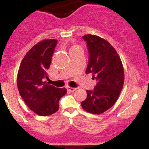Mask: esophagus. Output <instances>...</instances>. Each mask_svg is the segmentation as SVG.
Here are the masks:
<instances>
[{
    "label": "esophagus",
    "mask_w": 149,
    "mask_h": 149,
    "mask_svg": "<svg viewBox=\"0 0 149 149\" xmlns=\"http://www.w3.org/2000/svg\"><path fill=\"white\" fill-rule=\"evenodd\" d=\"M67 88L69 91H70V92H73V91H75L76 89H77L76 88H73V87H70V86H68Z\"/></svg>",
    "instance_id": "esophagus-1"
}]
</instances>
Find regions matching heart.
Wrapping results in <instances>:
<instances>
[{
    "mask_svg": "<svg viewBox=\"0 0 149 149\" xmlns=\"http://www.w3.org/2000/svg\"><path fill=\"white\" fill-rule=\"evenodd\" d=\"M75 47H78V46H74V47H72V49H73V48H75Z\"/></svg>",
    "mask_w": 149,
    "mask_h": 149,
    "instance_id": "1",
    "label": "heart"
}]
</instances>
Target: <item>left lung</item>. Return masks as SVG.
<instances>
[{"label":"left lung","instance_id":"left-lung-1","mask_svg":"<svg viewBox=\"0 0 149 149\" xmlns=\"http://www.w3.org/2000/svg\"><path fill=\"white\" fill-rule=\"evenodd\" d=\"M82 38L89 54L86 73H92L97 83L93 90H86L87 97L81 106L86 112L99 115L118 100L124 83V70L118 52L107 40L92 34Z\"/></svg>","mask_w":149,"mask_h":149}]
</instances>
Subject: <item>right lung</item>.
Instances as JSON below:
<instances>
[{
    "label": "right lung",
    "mask_w": 149,
    "mask_h": 149,
    "mask_svg": "<svg viewBox=\"0 0 149 149\" xmlns=\"http://www.w3.org/2000/svg\"><path fill=\"white\" fill-rule=\"evenodd\" d=\"M58 43L57 40H45L33 46L22 60L17 75L20 96L31 111L48 116L59 109V100L67 93L65 88L49 85L47 70Z\"/></svg>",
    "instance_id": "1"
}]
</instances>
